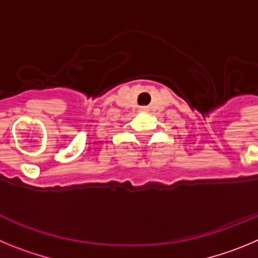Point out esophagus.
<instances>
[{"label":"esophagus","instance_id":"obj_1","mask_svg":"<svg viewBox=\"0 0 258 258\" xmlns=\"http://www.w3.org/2000/svg\"><path fill=\"white\" fill-rule=\"evenodd\" d=\"M140 111L141 112H147V111H149V108H147V107H141Z\"/></svg>","mask_w":258,"mask_h":258}]
</instances>
